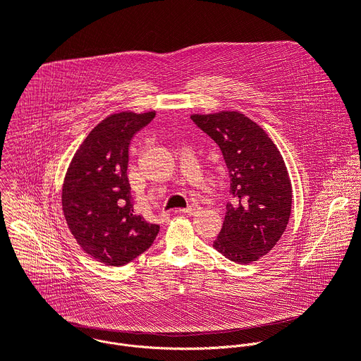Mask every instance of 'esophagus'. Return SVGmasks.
<instances>
[{"label": "esophagus", "instance_id": "34e87169", "mask_svg": "<svg viewBox=\"0 0 361 361\" xmlns=\"http://www.w3.org/2000/svg\"><path fill=\"white\" fill-rule=\"evenodd\" d=\"M200 207L198 205H190L188 208H184V209H178V212H183V214H187V215H197L200 212Z\"/></svg>", "mask_w": 361, "mask_h": 361}]
</instances>
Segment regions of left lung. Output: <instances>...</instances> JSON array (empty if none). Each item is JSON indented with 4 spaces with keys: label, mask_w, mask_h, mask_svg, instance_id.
<instances>
[{
    "label": "left lung",
    "mask_w": 361,
    "mask_h": 361,
    "mask_svg": "<svg viewBox=\"0 0 361 361\" xmlns=\"http://www.w3.org/2000/svg\"><path fill=\"white\" fill-rule=\"evenodd\" d=\"M191 119L219 146L231 177L232 201L212 246L235 263L256 262L277 245L291 215L293 188L283 156L238 111L194 114Z\"/></svg>",
    "instance_id": "1"
}]
</instances>
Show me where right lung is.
Wrapping results in <instances>:
<instances>
[{"label":"right lung","instance_id":"right-lung-1","mask_svg":"<svg viewBox=\"0 0 361 361\" xmlns=\"http://www.w3.org/2000/svg\"><path fill=\"white\" fill-rule=\"evenodd\" d=\"M156 112L106 116L75 152L61 188L67 226L80 247L105 266H125L146 252L160 226L133 214L128 180L129 145Z\"/></svg>","mask_w":361,"mask_h":361}]
</instances>
